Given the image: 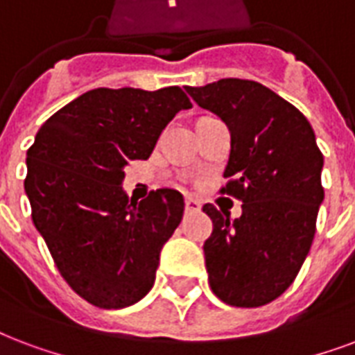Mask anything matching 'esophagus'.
I'll list each match as a JSON object with an SVG mask.
<instances>
[{
    "label": "esophagus",
    "mask_w": 355,
    "mask_h": 355,
    "mask_svg": "<svg viewBox=\"0 0 355 355\" xmlns=\"http://www.w3.org/2000/svg\"><path fill=\"white\" fill-rule=\"evenodd\" d=\"M184 207H186V212H197V210H201V202L193 199V197H186Z\"/></svg>",
    "instance_id": "obj_1"
}]
</instances>
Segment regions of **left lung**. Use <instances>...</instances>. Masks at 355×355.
Returning <instances> with one entry per match:
<instances>
[{
    "instance_id": "1",
    "label": "left lung",
    "mask_w": 355,
    "mask_h": 355,
    "mask_svg": "<svg viewBox=\"0 0 355 355\" xmlns=\"http://www.w3.org/2000/svg\"><path fill=\"white\" fill-rule=\"evenodd\" d=\"M186 91L231 130L220 193L243 202L236 220L202 207L214 223L202 245L208 283L232 307H261L292 285L315 238L324 199L315 132L297 107L257 81L225 78Z\"/></svg>"
}]
</instances>
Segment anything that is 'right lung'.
<instances>
[{
    "label": "right lung",
    "instance_id": "obj_1",
    "mask_svg": "<svg viewBox=\"0 0 355 355\" xmlns=\"http://www.w3.org/2000/svg\"><path fill=\"white\" fill-rule=\"evenodd\" d=\"M189 107L180 87L93 89L53 113L27 150L35 227L70 288L100 309L134 305L153 288L184 199L162 188L130 201L124 166L147 159L162 130Z\"/></svg>",
    "mask_w": 355,
    "mask_h": 355
}]
</instances>
